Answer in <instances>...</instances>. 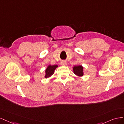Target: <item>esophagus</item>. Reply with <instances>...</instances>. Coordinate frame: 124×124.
<instances>
[{"label":"esophagus","mask_w":124,"mask_h":124,"mask_svg":"<svg viewBox=\"0 0 124 124\" xmlns=\"http://www.w3.org/2000/svg\"><path fill=\"white\" fill-rule=\"evenodd\" d=\"M61 63V64H62V65H64V66H65V65H67V62H66V61H62Z\"/></svg>","instance_id":"1"}]
</instances>
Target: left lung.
I'll return each mask as SVG.
<instances>
[{
    "label": "left lung",
    "mask_w": 124,
    "mask_h": 124,
    "mask_svg": "<svg viewBox=\"0 0 124 124\" xmlns=\"http://www.w3.org/2000/svg\"><path fill=\"white\" fill-rule=\"evenodd\" d=\"M74 73L78 76L81 77L83 76V67L81 65L74 66L73 67Z\"/></svg>",
    "instance_id": "obj_1"
}]
</instances>
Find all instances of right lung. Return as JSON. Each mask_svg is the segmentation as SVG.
Returning <instances> with one entry per match:
<instances>
[{
  "mask_svg": "<svg viewBox=\"0 0 124 124\" xmlns=\"http://www.w3.org/2000/svg\"><path fill=\"white\" fill-rule=\"evenodd\" d=\"M58 67V66L57 65H49L48 66L47 69L45 70V78H49L51 76V75H53L54 73V70Z\"/></svg>",
  "mask_w": 124,
  "mask_h": 124,
  "instance_id": "add662e5",
  "label": "right lung"
}]
</instances>
